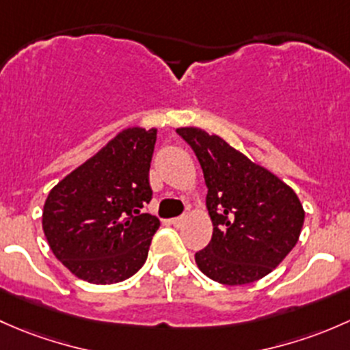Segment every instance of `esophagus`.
Wrapping results in <instances>:
<instances>
[{
  "label": "esophagus",
  "instance_id": "1",
  "mask_svg": "<svg viewBox=\"0 0 350 350\" xmlns=\"http://www.w3.org/2000/svg\"><path fill=\"white\" fill-rule=\"evenodd\" d=\"M183 221H185V219H183V217H174L170 221V224L175 226V228H180V226L183 224Z\"/></svg>",
  "mask_w": 350,
  "mask_h": 350
}]
</instances>
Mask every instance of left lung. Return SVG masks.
Segmentation results:
<instances>
[{
  "mask_svg": "<svg viewBox=\"0 0 350 350\" xmlns=\"http://www.w3.org/2000/svg\"><path fill=\"white\" fill-rule=\"evenodd\" d=\"M176 133L192 146L207 185L212 239L196 253L205 276L222 284L258 282L295 247L305 221L297 193L217 135L196 126Z\"/></svg>",
  "mask_w": 350,
  "mask_h": 350,
  "instance_id": "8db88e82",
  "label": "left lung"
}]
</instances>
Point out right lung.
I'll return each instance as SVG.
<instances>
[{
  "label": "right lung",
  "instance_id": "obj_1",
  "mask_svg": "<svg viewBox=\"0 0 350 350\" xmlns=\"http://www.w3.org/2000/svg\"><path fill=\"white\" fill-rule=\"evenodd\" d=\"M157 128L131 126L64 176L46 197L42 228L55 258L92 284L128 280L146 261L154 215L148 180Z\"/></svg>",
  "mask_w": 350,
  "mask_h": 350
}]
</instances>
